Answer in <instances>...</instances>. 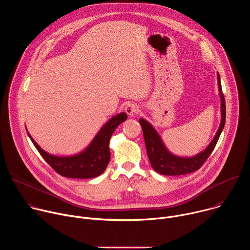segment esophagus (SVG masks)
I'll list each match as a JSON object with an SVG mask.
<instances>
[{
	"instance_id": "34e87169",
	"label": "esophagus",
	"mask_w": 250,
	"mask_h": 250,
	"mask_svg": "<svg viewBox=\"0 0 250 250\" xmlns=\"http://www.w3.org/2000/svg\"><path fill=\"white\" fill-rule=\"evenodd\" d=\"M125 111L128 116H133L138 112V106L135 104H129L125 106Z\"/></svg>"
}]
</instances>
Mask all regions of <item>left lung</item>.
Listing matches in <instances>:
<instances>
[{
    "label": "left lung",
    "instance_id": "left-lung-1",
    "mask_svg": "<svg viewBox=\"0 0 250 250\" xmlns=\"http://www.w3.org/2000/svg\"><path fill=\"white\" fill-rule=\"evenodd\" d=\"M217 76L219 95L221 98V124L216 135L213 136L208 146L200 153L189 157H181L171 153L167 149L161 136L152 126V125L145 119H139V124L142 127V131H144L147 156L152 168L157 173L168 176L185 175L192 173L198 170L205 163V161L212 152L213 148H215L226 124V102L222 91L220 74L217 73Z\"/></svg>",
    "mask_w": 250,
    "mask_h": 250
}]
</instances>
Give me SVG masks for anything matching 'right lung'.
<instances>
[{"label": "right lung", "mask_w": 250, "mask_h": 250, "mask_svg": "<svg viewBox=\"0 0 250 250\" xmlns=\"http://www.w3.org/2000/svg\"><path fill=\"white\" fill-rule=\"evenodd\" d=\"M127 116L120 113L106 122L90 145L81 152L68 156H57L43 150L31 135L27 132L33 146L43 157V159L61 176L76 179H89L101 175L106 168L111 159L110 139L115 129L125 121Z\"/></svg>", "instance_id": "add662e5"}]
</instances>
